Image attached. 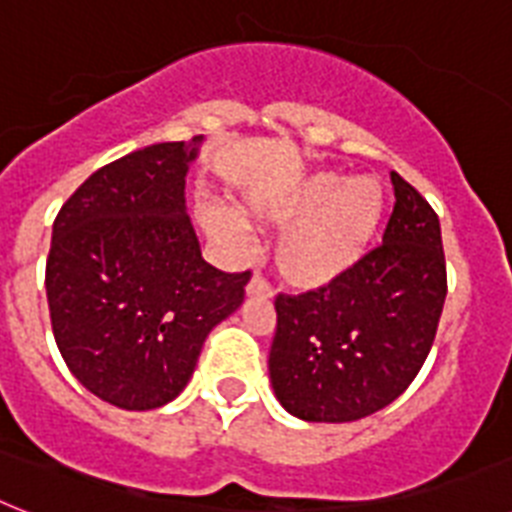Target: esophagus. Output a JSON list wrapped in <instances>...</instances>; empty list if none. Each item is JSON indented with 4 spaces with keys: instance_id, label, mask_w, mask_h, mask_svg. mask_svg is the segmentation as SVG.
Returning a JSON list of instances; mask_svg holds the SVG:
<instances>
[{
    "instance_id": "obj_1",
    "label": "esophagus",
    "mask_w": 512,
    "mask_h": 512,
    "mask_svg": "<svg viewBox=\"0 0 512 512\" xmlns=\"http://www.w3.org/2000/svg\"><path fill=\"white\" fill-rule=\"evenodd\" d=\"M247 294H249V297H270V294H273V286H270L268 281H265V276L255 273V276L249 278Z\"/></svg>"
}]
</instances>
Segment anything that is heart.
Returning a JSON list of instances; mask_svg holds the SVG:
<instances>
[{"label": "heart", "instance_id": "heart-1", "mask_svg": "<svg viewBox=\"0 0 512 512\" xmlns=\"http://www.w3.org/2000/svg\"><path fill=\"white\" fill-rule=\"evenodd\" d=\"M257 218L289 226L278 242V270L292 284L315 289L347 273L365 255L384 215V191L373 178L342 181L334 173H318L281 199L255 205ZM199 223L215 242L242 249L249 228L234 210L202 202Z\"/></svg>", "mask_w": 512, "mask_h": 512}]
</instances>
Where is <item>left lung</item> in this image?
Masks as SVG:
<instances>
[{
	"instance_id": "left-lung-1",
	"label": "left lung",
	"mask_w": 512,
	"mask_h": 512,
	"mask_svg": "<svg viewBox=\"0 0 512 512\" xmlns=\"http://www.w3.org/2000/svg\"><path fill=\"white\" fill-rule=\"evenodd\" d=\"M384 239L347 273L305 294H278L270 384L302 421L347 423L413 384L434 344L447 297L434 207L392 173Z\"/></svg>"
}]
</instances>
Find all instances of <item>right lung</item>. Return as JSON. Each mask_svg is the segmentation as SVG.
<instances>
[{"label":"right lung","instance_id":"add662e5","mask_svg":"<svg viewBox=\"0 0 512 512\" xmlns=\"http://www.w3.org/2000/svg\"><path fill=\"white\" fill-rule=\"evenodd\" d=\"M202 136L136 149L91 173L54 218V342L99 400L155 410L189 384L207 334L242 305L249 270L205 263L186 215Z\"/></svg>","mask_w":512,"mask_h":512}]
</instances>
